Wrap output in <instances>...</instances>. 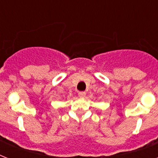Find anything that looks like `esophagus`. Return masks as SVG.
<instances>
[{
  "label": "esophagus",
  "instance_id": "34e87169",
  "mask_svg": "<svg viewBox=\"0 0 158 158\" xmlns=\"http://www.w3.org/2000/svg\"><path fill=\"white\" fill-rule=\"evenodd\" d=\"M78 95H79V98H84V97L86 96V93L85 92H79Z\"/></svg>",
  "mask_w": 158,
  "mask_h": 158
}]
</instances>
